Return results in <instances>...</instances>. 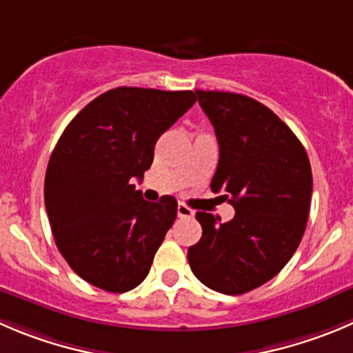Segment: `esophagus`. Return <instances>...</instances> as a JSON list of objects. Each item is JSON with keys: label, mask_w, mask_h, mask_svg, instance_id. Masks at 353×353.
Listing matches in <instances>:
<instances>
[{"label": "esophagus", "mask_w": 353, "mask_h": 353, "mask_svg": "<svg viewBox=\"0 0 353 353\" xmlns=\"http://www.w3.org/2000/svg\"><path fill=\"white\" fill-rule=\"evenodd\" d=\"M176 213H179L180 218H192L194 216V211L190 210L189 206H185V204H179V208H176Z\"/></svg>", "instance_id": "1"}]
</instances>
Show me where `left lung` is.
I'll return each instance as SVG.
<instances>
[{"mask_svg":"<svg viewBox=\"0 0 353 353\" xmlns=\"http://www.w3.org/2000/svg\"><path fill=\"white\" fill-rule=\"evenodd\" d=\"M220 147L213 192L236 216L197 211L201 241L189 248L197 279L223 294H243L283 270L296 251L312 199L310 161L300 140L268 107L246 95L196 90Z\"/></svg>","mask_w":353,"mask_h":353,"instance_id":"left-lung-1","label":"left lung"}]
</instances>
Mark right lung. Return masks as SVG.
Instances as JSON below:
<instances>
[{
  "label": "right lung",
  "instance_id": "obj_1",
  "mask_svg": "<svg viewBox=\"0 0 353 353\" xmlns=\"http://www.w3.org/2000/svg\"><path fill=\"white\" fill-rule=\"evenodd\" d=\"M196 93L119 86L97 97L57 142L45 176L55 244L93 286L126 293L147 277L176 218V199L149 203L132 185L154 145L196 103Z\"/></svg>",
  "mask_w": 353,
  "mask_h": 353
}]
</instances>
